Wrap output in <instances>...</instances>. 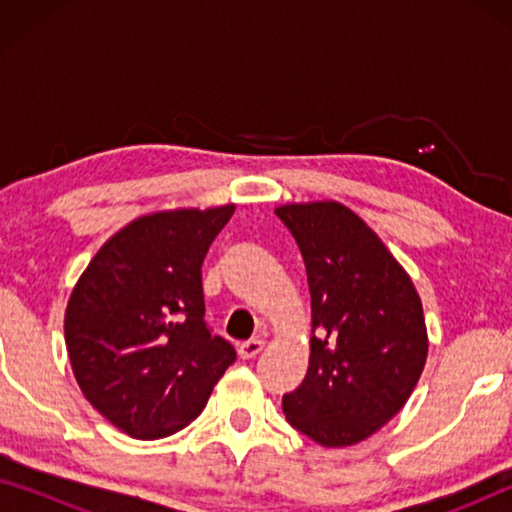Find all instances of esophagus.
Segmentation results:
<instances>
[{
    "label": "esophagus",
    "instance_id": "34e87169",
    "mask_svg": "<svg viewBox=\"0 0 512 512\" xmlns=\"http://www.w3.org/2000/svg\"><path fill=\"white\" fill-rule=\"evenodd\" d=\"M263 347H265L263 340H249V342H242V345L237 347V352H240L242 359H254V356L263 352Z\"/></svg>",
    "mask_w": 512,
    "mask_h": 512
}]
</instances>
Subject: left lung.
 I'll use <instances>...</instances> for the list:
<instances>
[{
	"label": "left lung",
	"instance_id": "1",
	"mask_svg": "<svg viewBox=\"0 0 512 512\" xmlns=\"http://www.w3.org/2000/svg\"><path fill=\"white\" fill-rule=\"evenodd\" d=\"M296 237L312 296L310 366L282 398L293 429L324 447L380 431L422 375L429 335L422 298L359 214L335 200L275 209Z\"/></svg>",
	"mask_w": 512,
	"mask_h": 512
}]
</instances>
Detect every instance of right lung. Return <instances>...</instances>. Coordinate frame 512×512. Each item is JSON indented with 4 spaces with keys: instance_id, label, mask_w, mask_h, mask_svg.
Segmentation results:
<instances>
[{
    "instance_id": "add662e5",
    "label": "right lung",
    "mask_w": 512,
    "mask_h": 512,
    "mask_svg": "<svg viewBox=\"0 0 512 512\" xmlns=\"http://www.w3.org/2000/svg\"><path fill=\"white\" fill-rule=\"evenodd\" d=\"M235 205L144 214L102 244L65 310V345L88 403L137 440L193 422L235 349L205 326L202 261Z\"/></svg>"
}]
</instances>
